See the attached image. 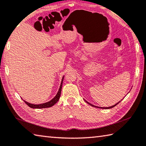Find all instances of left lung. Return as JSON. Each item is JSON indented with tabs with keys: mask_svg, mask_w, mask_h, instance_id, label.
Listing matches in <instances>:
<instances>
[{
	"mask_svg": "<svg viewBox=\"0 0 146 146\" xmlns=\"http://www.w3.org/2000/svg\"><path fill=\"white\" fill-rule=\"evenodd\" d=\"M85 102H87V103H88V104H90V106H93V107H95V108H101V109H111V108H113V107H115V106H116L117 104H118V103H119V102H120V101H119V102H118V103H117V104H115V105H113V106H110V107H106V108H103V107H98V106H94V105H93V104H90V103H89V102H87V101H85Z\"/></svg>",
	"mask_w": 146,
	"mask_h": 146,
	"instance_id": "obj_1",
	"label": "left lung"
}]
</instances>
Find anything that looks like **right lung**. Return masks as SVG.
<instances>
[{
    "instance_id": "add662e5",
    "label": "right lung",
    "mask_w": 146,
    "mask_h": 146,
    "mask_svg": "<svg viewBox=\"0 0 146 146\" xmlns=\"http://www.w3.org/2000/svg\"><path fill=\"white\" fill-rule=\"evenodd\" d=\"M64 79V76L62 77V81L61 83V85H60L59 89L58 90V93H57L56 96L54 97V98L50 100V101H48L47 102H45V103H43V104H30L29 102H28L27 101H24V102L27 104L28 106L31 108H36V109H42V108H50L52 107V106L55 104L57 102L59 101V99L60 98V96H61V89H62V81H63Z\"/></svg>"
}]
</instances>
